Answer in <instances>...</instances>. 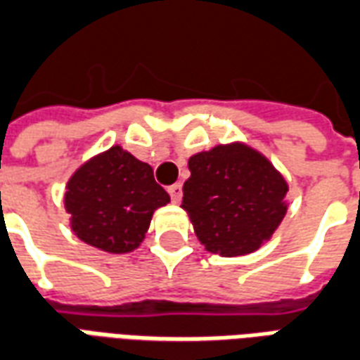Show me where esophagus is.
Listing matches in <instances>:
<instances>
[{
  "label": "esophagus",
  "instance_id": "1",
  "mask_svg": "<svg viewBox=\"0 0 360 360\" xmlns=\"http://www.w3.org/2000/svg\"><path fill=\"white\" fill-rule=\"evenodd\" d=\"M167 193H169V196H172V200L175 204L179 202L181 196H183V187H181V183H175V185H172V187L167 188Z\"/></svg>",
  "mask_w": 360,
  "mask_h": 360
}]
</instances>
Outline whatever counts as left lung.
I'll return each instance as SVG.
<instances>
[{
    "label": "left lung",
    "mask_w": 360,
    "mask_h": 360,
    "mask_svg": "<svg viewBox=\"0 0 360 360\" xmlns=\"http://www.w3.org/2000/svg\"><path fill=\"white\" fill-rule=\"evenodd\" d=\"M191 177L181 208L212 255L233 258L258 250L287 214L285 177L270 160L235 141L188 158Z\"/></svg>",
    "instance_id": "8db88e82"
}]
</instances>
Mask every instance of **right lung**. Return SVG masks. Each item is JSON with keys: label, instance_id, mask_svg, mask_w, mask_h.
Returning a JSON list of instances; mask_svg holds the SVG:
<instances>
[{"label": "right lung", "instance_id": "1", "mask_svg": "<svg viewBox=\"0 0 360 360\" xmlns=\"http://www.w3.org/2000/svg\"><path fill=\"white\" fill-rule=\"evenodd\" d=\"M167 202L152 167L119 144L86 160L69 177L63 196L73 233L110 255L139 249L154 212Z\"/></svg>", "mask_w": 360, "mask_h": 360}]
</instances>
